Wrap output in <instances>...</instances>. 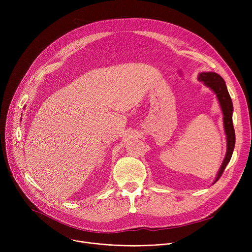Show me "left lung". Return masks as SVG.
Here are the masks:
<instances>
[{"label": "left lung", "instance_id": "obj_1", "mask_svg": "<svg viewBox=\"0 0 252 252\" xmlns=\"http://www.w3.org/2000/svg\"><path fill=\"white\" fill-rule=\"evenodd\" d=\"M198 80L200 82H203L205 86L210 88L214 92V94H217L220 104L221 106L222 114H223V125H224V130L226 134L227 151H226V155L223 159V162L220 166V169L219 170L217 177H215V181L213 183L215 184L220 178L227 163L229 162L232 157L234 146H235V132H234V127L232 124L233 105H232V100L228 94L225 82L219 74L211 73V71H208V73H200L198 76Z\"/></svg>", "mask_w": 252, "mask_h": 252}]
</instances>
